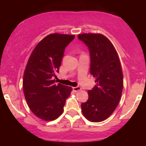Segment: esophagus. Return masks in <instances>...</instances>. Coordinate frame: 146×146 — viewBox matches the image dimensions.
Here are the masks:
<instances>
[{"mask_svg":"<svg viewBox=\"0 0 146 146\" xmlns=\"http://www.w3.org/2000/svg\"><path fill=\"white\" fill-rule=\"evenodd\" d=\"M73 90L74 91H75V92H76V91H78L81 90V88L79 87V86H76V87H74L73 88Z\"/></svg>","mask_w":146,"mask_h":146,"instance_id":"34e87169","label":"esophagus"}]
</instances>
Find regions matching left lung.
<instances>
[{
  "mask_svg": "<svg viewBox=\"0 0 146 146\" xmlns=\"http://www.w3.org/2000/svg\"><path fill=\"white\" fill-rule=\"evenodd\" d=\"M88 46L90 54V74L96 78V85L88 91V100L82 103L83 115L88 120L98 122L106 120L120 102L123 90V74L114 46L102 34L83 33L78 35Z\"/></svg>",
  "mask_w": 146,
  "mask_h": 146,
  "instance_id": "8db88e82",
  "label": "left lung"
}]
</instances>
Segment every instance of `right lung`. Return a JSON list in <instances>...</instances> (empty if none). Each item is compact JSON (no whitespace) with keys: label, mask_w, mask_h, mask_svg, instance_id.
<instances>
[{"label":"right lung","mask_w":146,"mask_h":146,"mask_svg":"<svg viewBox=\"0 0 146 146\" xmlns=\"http://www.w3.org/2000/svg\"><path fill=\"white\" fill-rule=\"evenodd\" d=\"M75 35L53 33L39 42L32 51L23 76L24 97L29 109L46 121L55 120L63 113L72 88L56 84L66 47Z\"/></svg>","instance_id":"right-lung-1"}]
</instances>
